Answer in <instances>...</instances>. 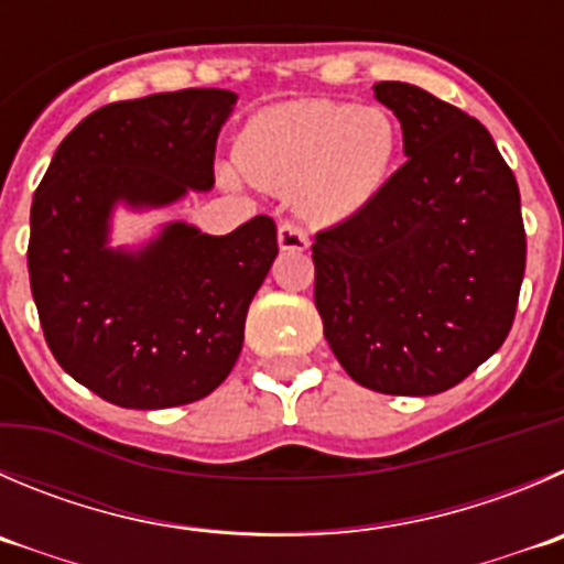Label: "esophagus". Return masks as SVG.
Instances as JSON below:
<instances>
[{"instance_id":"obj_1","label":"esophagus","mask_w":564,"mask_h":564,"mask_svg":"<svg viewBox=\"0 0 564 564\" xmlns=\"http://www.w3.org/2000/svg\"><path fill=\"white\" fill-rule=\"evenodd\" d=\"M278 245H281V250L303 253V250H308L311 239H308V234L297 226V223H283V226L278 228Z\"/></svg>"}]
</instances>
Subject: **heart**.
<instances>
[{
    "mask_svg": "<svg viewBox=\"0 0 564 564\" xmlns=\"http://www.w3.org/2000/svg\"><path fill=\"white\" fill-rule=\"evenodd\" d=\"M397 145V123L386 109L294 101L250 120L239 137L237 165L259 187L297 193L311 220L341 223L386 187Z\"/></svg>",
    "mask_w": 564,
    "mask_h": 564,
    "instance_id": "1",
    "label": "heart"
}]
</instances>
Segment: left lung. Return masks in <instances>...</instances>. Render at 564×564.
Instances as JSON below:
<instances>
[{
	"label": "left lung",
	"instance_id": "obj_1",
	"mask_svg": "<svg viewBox=\"0 0 564 564\" xmlns=\"http://www.w3.org/2000/svg\"><path fill=\"white\" fill-rule=\"evenodd\" d=\"M375 98L402 123L404 162L358 215L316 234L314 303L360 386L430 397L505 344L527 270L521 193L490 131L408 82Z\"/></svg>",
	"mask_w": 564,
	"mask_h": 564
}]
</instances>
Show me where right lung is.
<instances>
[{
	"instance_id": "add662e5",
	"label": "right lung",
	"mask_w": 564,
	"mask_h": 564,
	"mask_svg": "<svg viewBox=\"0 0 564 564\" xmlns=\"http://www.w3.org/2000/svg\"><path fill=\"white\" fill-rule=\"evenodd\" d=\"M237 93L189 87L87 115L35 189L30 286L57 364L118 408L160 410L209 397L237 364L250 300L278 256L259 215L226 237L171 223L140 250H112L123 200L154 209L215 187L217 134Z\"/></svg>"
}]
</instances>
